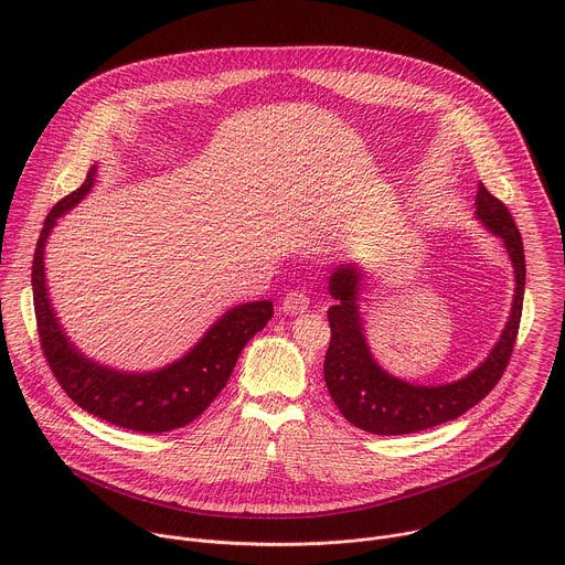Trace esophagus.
<instances>
[{
    "label": "esophagus",
    "instance_id": "esophagus-1",
    "mask_svg": "<svg viewBox=\"0 0 565 565\" xmlns=\"http://www.w3.org/2000/svg\"><path fill=\"white\" fill-rule=\"evenodd\" d=\"M308 306H310L308 295H303V292H299V290H292V292H288V295L284 297V301H281V312H284V315H301V312L308 310Z\"/></svg>",
    "mask_w": 565,
    "mask_h": 565
}]
</instances>
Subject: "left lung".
<instances>
[{"instance_id":"1","label":"left lung","mask_w":565,"mask_h":565,"mask_svg":"<svg viewBox=\"0 0 565 565\" xmlns=\"http://www.w3.org/2000/svg\"><path fill=\"white\" fill-rule=\"evenodd\" d=\"M476 218L494 236L503 238L514 268V299L508 324L490 351L471 373L447 384H414L386 373L373 358L360 312L364 270L342 264L329 281L335 303L329 308L331 347L324 360V380L342 416L377 436H402L456 420L486 397L501 380L519 333L525 290V255L521 232L508 207L478 185Z\"/></svg>"}]
</instances>
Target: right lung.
<instances>
[{
	"label": "right lung",
	"mask_w": 565,
	"mask_h": 565,
	"mask_svg": "<svg viewBox=\"0 0 565 565\" xmlns=\"http://www.w3.org/2000/svg\"><path fill=\"white\" fill-rule=\"evenodd\" d=\"M96 172L98 166L83 185L53 205L38 238L31 284L42 353L66 395L87 414L140 434L172 431L210 407L227 384L241 351L268 324L273 301L259 299L225 310L183 358L163 369L129 373L87 358L64 333L49 299L44 248L57 218L92 192Z\"/></svg>",
	"instance_id": "right-lung-1"
}]
</instances>
